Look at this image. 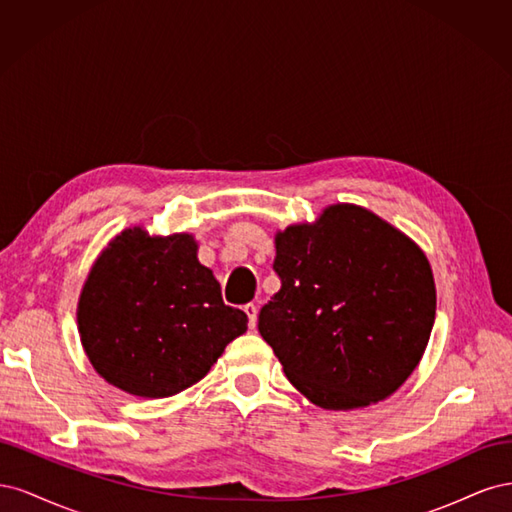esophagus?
<instances>
[{
	"instance_id": "obj_1",
	"label": "esophagus",
	"mask_w": 512,
	"mask_h": 512,
	"mask_svg": "<svg viewBox=\"0 0 512 512\" xmlns=\"http://www.w3.org/2000/svg\"><path fill=\"white\" fill-rule=\"evenodd\" d=\"M243 312L247 314V322H250V329L256 327V316H258V307L254 303L243 305Z\"/></svg>"
}]
</instances>
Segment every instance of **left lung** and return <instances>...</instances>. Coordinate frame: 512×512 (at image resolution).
Wrapping results in <instances>:
<instances>
[{
  "label": "left lung",
  "mask_w": 512,
  "mask_h": 512,
  "mask_svg": "<svg viewBox=\"0 0 512 512\" xmlns=\"http://www.w3.org/2000/svg\"><path fill=\"white\" fill-rule=\"evenodd\" d=\"M282 282L258 331L286 378L329 410L376 404L421 361L436 320L425 254L356 205H331L314 224L275 237Z\"/></svg>",
  "instance_id": "8db88e82"
}]
</instances>
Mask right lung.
Masks as SVG:
<instances>
[{
  "label": "right lung",
  "instance_id": "add662e5",
  "mask_svg": "<svg viewBox=\"0 0 512 512\" xmlns=\"http://www.w3.org/2000/svg\"><path fill=\"white\" fill-rule=\"evenodd\" d=\"M79 333L98 374L136 397H170L205 378L247 316L222 301L192 235H117L79 301Z\"/></svg>",
  "mask_w": 512,
  "mask_h": 512
}]
</instances>
